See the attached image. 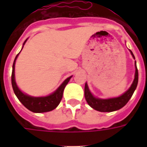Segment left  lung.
Returning a JSON list of instances; mask_svg holds the SVG:
<instances>
[{
	"label": "left lung",
	"instance_id": "8db88e82",
	"mask_svg": "<svg viewBox=\"0 0 147 147\" xmlns=\"http://www.w3.org/2000/svg\"><path fill=\"white\" fill-rule=\"evenodd\" d=\"M130 52H131L133 57L135 58V56L133 54L131 50ZM135 66H136V73H135V79H134L132 84L129 89L120 97L109 99H101L95 98L90 93L88 86L86 83L85 88H84V95H85V98H86V101L88 103V105L95 110L99 111V112H104V113L105 112H113V111L118 110L123 107L128 102L130 98H131L133 93L137 87L138 80H139V73H138V69H137V66H136V61L135 63Z\"/></svg>",
	"mask_w": 147,
	"mask_h": 147
}]
</instances>
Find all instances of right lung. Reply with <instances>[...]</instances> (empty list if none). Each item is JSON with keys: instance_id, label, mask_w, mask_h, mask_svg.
<instances>
[{"instance_id": "right-lung-1", "label": "right lung", "mask_w": 147, "mask_h": 147, "mask_svg": "<svg viewBox=\"0 0 147 147\" xmlns=\"http://www.w3.org/2000/svg\"><path fill=\"white\" fill-rule=\"evenodd\" d=\"M27 40L24 42V45L27 42ZM23 48H24V46H23ZM23 48H22V49H23ZM18 56H19V53L16 55V57L15 58L13 65H12V73H11V85H12V88L14 90L15 94L16 95L17 98L27 109H29L33 113H45V112L53 110L60 104L62 97H63L64 87L69 82L71 76L67 78L54 92L48 96H45V97H31V96L25 94L19 89V87L16 83V80H15V64H16V60L17 59Z\"/></svg>"}]
</instances>
